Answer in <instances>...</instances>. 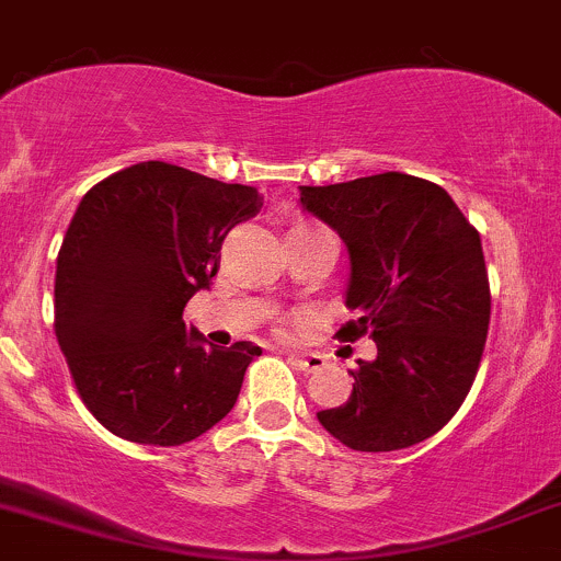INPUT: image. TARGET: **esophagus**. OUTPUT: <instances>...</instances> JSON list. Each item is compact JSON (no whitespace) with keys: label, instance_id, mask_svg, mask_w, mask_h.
Wrapping results in <instances>:
<instances>
[{"label":"esophagus","instance_id":"obj_1","mask_svg":"<svg viewBox=\"0 0 561 561\" xmlns=\"http://www.w3.org/2000/svg\"><path fill=\"white\" fill-rule=\"evenodd\" d=\"M288 359H291L294 367L302 369V373H316L323 365V356L319 354H291Z\"/></svg>","mask_w":561,"mask_h":561}]
</instances>
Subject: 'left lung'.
<instances>
[{"mask_svg": "<svg viewBox=\"0 0 561 561\" xmlns=\"http://www.w3.org/2000/svg\"><path fill=\"white\" fill-rule=\"evenodd\" d=\"M299 202L348 245L345 305L356 313L337 340L369 334L373 362H356L354 391L321 410L323 430L354 451H400L454 419L481 365L492 291L481 234L446 188L405 172L299 186Z\"/></svg>", "mask_w": 561, "mask_h": 561, "instance_id": "1", "label": "left lung"}]
</instances>
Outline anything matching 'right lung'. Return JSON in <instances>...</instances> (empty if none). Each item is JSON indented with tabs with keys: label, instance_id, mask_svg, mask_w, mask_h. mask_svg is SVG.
Listing matches in <instances>:
<instances>
[{
	"label": "right lung",
	"instance_id": "1",
	"mask_svg": "<svg viewBox=\"0 0 561 561\" xmlns=\"http://www.w3.org/2000/svg\"><path fill=\"white\" fill-rule=\"evenodd\" d=\"M253 186L140 161L80 199L56 259V340L83 405L142 446L216 426L262 348L205 345L183 308L210 288L221 242L262 210Z\"/></svg>",
	"mask_w": 561,
	"mask_h": 561
}]
</instances>
